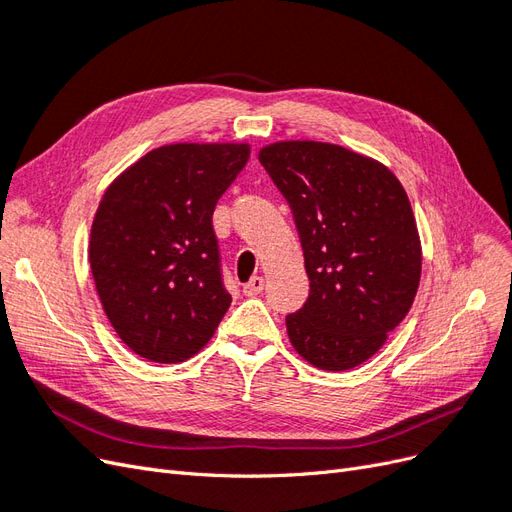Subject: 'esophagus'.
Masks as SVG:
<instances>
[{
	"mask_svg": "<svg viewBox=\"0 0 512 512\" xmlns=\"http://www.w3.org/2000/svg\"><path fill=\"white\" fill-rule=\"evenodd\" d=\"M262 290H265V280H262V277H252L250 282L243 284L245 297H256V294H260Z\"/></svg>",
	"mask_w": 512,
	"mask_h": 512,
	"instance_id": "obj_1",
	"label": "esophagus"
}]
</instances>
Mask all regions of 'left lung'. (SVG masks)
I'll list each match as a JSON object with an SVG mask.
<instances>
[{"instance_id":"obj_1","label":"left lung","mask_w":512,"mask_h":512,"mask_svg":"<svg viewBox=\"0 0 512 512\" xmlns=\"http://www.w3.org/2000/svg\"><path fill=\"white\" fill-rule=\"evenodd\" d=\"M288 200L309 297L286 316L292 348L324 371L371 359L410 312L423 250L408 194L382 162L318 141L258 151Z\"/></svg>"}]
</instances>
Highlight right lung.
Listing matches in <instances>:
<instances>
[{
    "label": "right lung",
    "mask_w": 512,
    "mask_h": 512,
    "mask_svg": "<svg viewBox=\"0 0 512 512\" xmlns=\"http://www.w3.org/2000/svg\"><path fill=\"white\" fill-rule=\"evenodd\" d=\"M250 151L247 143L162 145L102 194L89 267L106 318L143 359H192L230 307L211 218Z\"/></svg>",
    "instance_id": "right-lung-1"
}]
</instances>
